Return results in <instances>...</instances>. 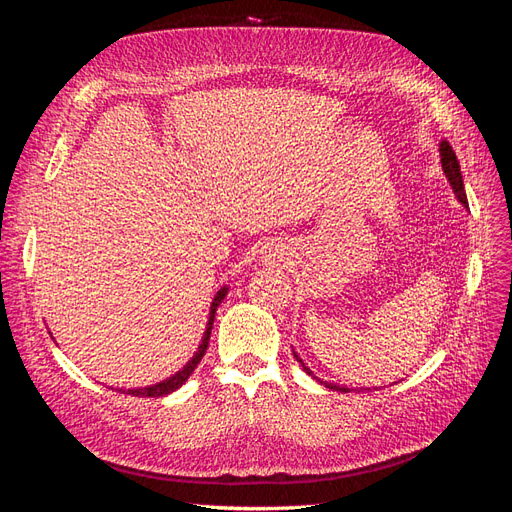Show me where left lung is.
<instances>
[{
	"label": "left lung",
	"instance_id": "8db88e82",
	"mask_svg": "<svg viewBox=\"0 0 512 512\" xmlns=\"http://www.w3.org/2000/svg\"><path fill=\"white\" fill-rule=\"evenodd\" d=\"M440 158H442V168H444V175L448 177V181H451L453 190H455V194H457V198H459V203L468 207V196H466V190H463L461 166H459V160H457L455 151H453V147H451V143H448V141H442V143H440ZM294 356H297V354H294ZM297 361L303 365V361L299 359V356H297ZM303 369L307 371L309 376H314L312 371H309V367H305V365H303ZM322 384H327V382H322ZM327 386H329V389H333V391H342V393H348V389H344V386H339V384H327Z\"/></svg>",
	"mask_w": 512,
	"mask_h": 512
}]
</instances>
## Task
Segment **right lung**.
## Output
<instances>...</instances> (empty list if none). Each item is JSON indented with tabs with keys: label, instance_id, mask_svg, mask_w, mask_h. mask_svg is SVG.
Masks as SVG:
<instances>
[{
	"label": "right lung",
	"instance_id": "right-lung-1",
	"mask_svg": "<svg viewBox=\"0 0 512 512\" xmlns=\"http://www.w3.org/2000/svg\"><path fill=\"white\" fill-rule=\"evenodd\" d=\"M224 297H226V288H222L218 294H215V299L211 303V314H209V324H207V331H205V337H203V344H200L198 352L192 356V361L185 365L181 371H177L175 376H170L168 380H164L160 384H153V386H145V389H128V395H134V397H164L168 393L177 391L179 386L192 376V371L196 369L200 359H203V354L207 352L209 337H211V327H213V318H215V309H218V305L224 301Z\"/></svg>",
	"mask_w": 512,
	"mask_h": 512
}]
</instances>
